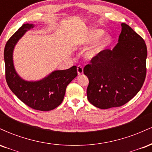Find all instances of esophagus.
Wrapping results in <instances>:
<instances>
[{
    "label": "esophagus",
    "mask_w": 152,
    "mask_h": 152,
    "mask_svg": "<svg viewBox=\"0 0 152 152\" xmlns=\"http://www.w3.org/2000/svg\"><path fill=\"white\" fill-rule=\"evenodd\" d=\"M77 73L78 75H81L83 74V69L81 66H78L77 67Z\"/></svg>",
    "instance_id": "1"
}]
</instances>
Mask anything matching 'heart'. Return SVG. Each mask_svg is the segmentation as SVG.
<instances>
[{"instance_id": "1", "label": "heart", "mask_w": 152, "mask_h": 152, "mask_svg": "<svg viewBox=\"0 0 152 152\" xmlns=\"http://www.w3.org/2000/svg\"><path fill=\"white\" fill-rule=\"evenodd\" d=\"M103 34L104 31L100 29H92L86 31L75 38L74 44L76 46H86L98 40L84 53V57L86 59L90 61L94 60L106 46H109L111 41V38L109 35L102 36Z\"/></svg>"}]
</instances>
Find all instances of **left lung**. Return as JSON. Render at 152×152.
<instances>
[{"label": "left lung", "instance_id": "obj_1", "mask_svg": "<svg viewBox=\"0 0 152 152\" xmlns=\"http://www.w3.org/2000/svg\"><path fill=\"white\" fill-rule=\"evenodd\" d=\"M121 26L116 46L103 50L83 69L89 80L87 98L99 109L118 107L129 102L146 78V43L129 26L124 23Z\"/></svg>", "mask_w": 152, "mask_h": 152}]
</instances>
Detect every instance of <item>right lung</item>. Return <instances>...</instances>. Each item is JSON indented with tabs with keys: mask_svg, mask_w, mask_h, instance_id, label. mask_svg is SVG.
Segmentation results:
<instances>
[{
	"mask_svg": "<svg viewBox=\"0 0 152 152\" xmlns=\"http://www.w3.org/2000/svg\"><path fill=\"white\" fill-rule=\"evenodd\" d=\"M34 27V24H23L7 41L4 49L6 79L12 92L26 105L39 111H50L62 103L66 87L77 76L76 66L53 71L38 81L23 79L15 69L13 50L19 40Z\"/></svg>",
	"mask_w": 152,
	"mask_h": 152,
	"instance_id": "add662e5",
	"label": "right lung"
}]
</instances>
